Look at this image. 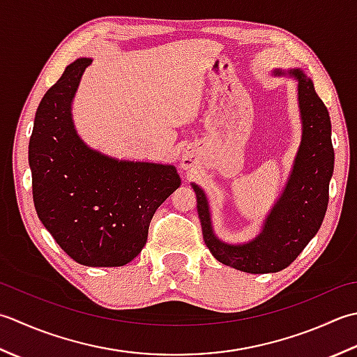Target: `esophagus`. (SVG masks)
<instances>
[{
    "label": "esophagus",
    "instance_id": "esophagus-1",
    "mask_svg": "<svg viewBox=\"0 0 357 357\" xmlns=\"http://www.w3.org/2000/svg\"><path fill=\"white\" fill-rule=\"evenodd\" d=\"M181 166H183V168H189V166H191V160L183 158V163H181Z\"/></svg>",
    "mask_w": 357,
    "mask_h": 357
}]
</instances>
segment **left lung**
<instances>
[{"label": "left lung", "instance_id": "left-lung-1", "mask_svg": "<svg viewBox=\"0 0 357 357\" xmlns=\"http://www.w3.org/2000/svg\"><path fill=\"white\" fill-rule=\"evenodd\" d=\"M274 74L280 75L283 72L275 70ZM288 74L299 82L302 143L287 188L266 217L264 231L245 245L220 242L211 228L205 194L197 185H192L197 195L203 240L209 251L223 265L251 274L278 273L291 265L317 234L328 206L330 178L334 168L328 109L301 69L289 70Z\"/></svg>", "mask_w": 357, "mask_h": 357}]
</instances>
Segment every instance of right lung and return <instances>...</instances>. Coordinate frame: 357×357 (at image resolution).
Wrapping results in <instances>:
<instances>
[{
    "mask_svg": "<svg viewBox=\"0 0 357 357\" xmlns=\"http://www.w3.org/2000/svg\"><path fill=\"white\" fill-rule=\"evenodd\" d=\"M89 64V58L69 64L36 109L29 142L33 203L70 259L123 266L140 254L157 208L181 180L171 165L119 162L82 142L70 103Z\"/></svg>",
    "mask_w": 357,
    "mask_h": 357,
    "instance_id": "right-lung-1",
    "label": "right lung"
}]
</instances>
